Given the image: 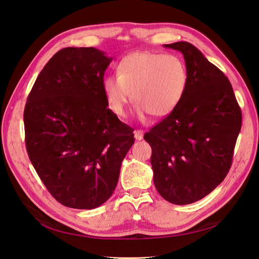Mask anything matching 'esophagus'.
<instances>
[{
	"label": "esophagus",
	"instance_id": "obj_1",
	"mask_svg": "<svg viewBox=\"0 0 259 259\" xmlns=\"http://www.w3.org/2000/svg\"><path fill=\"white\" fill-rule=\"evenodd\" d=\"M134 138H135V140H138V141L143 140V138H144V131H142V130H135L134 131Z\"/></svg>",
	"mask_w": 259,
	"mask_h": 259
}]
</instances>
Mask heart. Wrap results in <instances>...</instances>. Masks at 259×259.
Here are the masks:
<instances>
[{"instance_id": "heart-1", "label": "heart", "mask_w": 259, "mask_h": 259, "mask_svg": "<svg viewBox=\"0 0 259 259\" xmlns=\"http://www.w3.org/2000/svg\"><path fill=\"white\" fill-rule=\"evenodd\" d=\"M188 85V69L176 54L138 51L127 54L116 66V74L103 79L106 102L119 117L127 114L131 99L138 112L165 117L182 103Z\"/></svg>"}]
</instances>
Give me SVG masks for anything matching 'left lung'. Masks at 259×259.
<instances>
[{"label": "left lung", "mask_w": 259, "mask_h": 259, "mask_svg": "<svg viewBox=\"0 0 259 259\" xmlns=\"http://www.w3.org/2000/svg\"><path fill=\"white\" fill-rule=\"evenodd\" d=\"M183 53L185 97L175 110L144 135L152 149L153 182L174 205L211 193L227 176L241 128V110L230 80L188 42L164 45Z\"/></svg>", "instance_id": "left-lung-1"}]
</instances>
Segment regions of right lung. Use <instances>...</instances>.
I'll return each instance as SVG.
<instances>
[{
    "label": "right lung",
    "instance_id": "right-lung-1",
    "mask_svg": "<svg viewBox=\"0 0 259 259\" xmlns=\"http://www.w3.org/2000/svg\"><path fill=\"white\" fill-rule=\"evenodd\" d=\"M112 58L94 47L58 51L39 72L24 110L25 143L40 181L62 205L94 209L109 199L133 129L107 106Z\"/></svg>",
    "mask_w": 259,
    "mask_h": 259
}]
</instances>
